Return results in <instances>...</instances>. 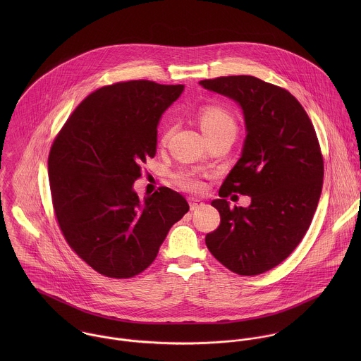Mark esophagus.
<instances>
[{
  "label": "esophagus",
  "mask_w": 361,
  "mask_h": 361,
  "mask_svg": "<svg viewBox=\"0 0 361 361\" xmlns=\"http://www.w3.org/2000/svg\"><path fill=\"white\" fill-rule=\"evenodd\" d=\"M188 203H189V207H190L192 211L204 206V203L202 200H197V199H188Z\"/></svg>",
  "instance_id": "obj_1"
}]
</instances>
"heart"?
Wrapping results in <instances>:
<instances>
[{
  "mask_svg": "<svg viewBox=\"0 0 361 361\" xmlns=\"http://www.w3.org/2000/svg\"><path fill=\"white\" fill-rule=\"evenodd\" d=\"M199 123L204 135H214L219 132H233L236 133V121L233 114L218 104H208L199 111ZM171 135V126H166L161 143H165ZM176 186L186 192H200L204 189V182L199 173L190 169H180L172 175Z\"/></svg>",
  "mask_w": 361,
  "mask_h": 361,
  "instance_id": "1",
  "label": "heart"
}]
</instances>
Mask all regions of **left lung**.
Instances as JSON below:
<instances>
[{
	"mask_svg": "<svg viewBox=\"0 0 361 361\" xmlns=\"http://www.w3.org/2000/svg\"><path fill=\"white\" fill-rule=\"evenodd\" d=\"M200 85L240 104L247 129L221 199L211 202L221 222L207 233V247L232 272L259 275L289 257L309 231L324 179L318 137L302 104L283 87L247 75ZM232 192L250 195L252 204L229 207Z\"/></svg>",
	"mask_w": 361,
	"mask_h": 361,
	"instance_id": "left-lung-1",
	"label": "left lung"
}]
</instances>
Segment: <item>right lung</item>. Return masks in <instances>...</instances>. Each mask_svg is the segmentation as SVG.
<instances>
[{
    "instance_id": "right-lung-1",
    "label": "right lung",
    "mask_w": 361,
    "mask_h": 361,
    "mask_svg": "<svg viewBox=\"0 0 361 361\" xmlns=\"http://www.w3.org/2000/svg\"><path fill=\"white\" fill-rule=\"evenodd\" d=\"M183 85L129 80L89 94L52 142V208L69 247L94 271L129 279L152 265L188 202L161 186L140 202L132 185L153 158L157 123Z\"/></svg>"
}]
</instances>
